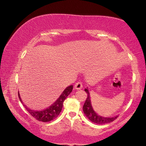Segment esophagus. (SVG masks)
Instances as JSON below:
<instances>
[{
	"label": "esophagus",
	"instance_id": "obj_1",
	"mask_svg": "<svg viewBox=\"0 0 146 146\" xmlns=\"http://www.w3.org/2000/svg\"><path fill=\"white\" fill-rule=\"evenodd\" d=\"M83 85L81 82H78L77 83H76V84L75 85V88L76 90H80L82 88Z\"/></svg>",
	"mask_w": 146,
	"mask_h": 146
}]
</instances>
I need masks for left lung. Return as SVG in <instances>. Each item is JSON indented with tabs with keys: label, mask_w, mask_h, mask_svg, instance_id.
<instances>
[{
	"label": "left lung",
	"mask_w": 146,
	"mask_h": 146,
	"mask_svg": "<svg viewBox=\"0 0 146 146\" xmlns=\"http://www.w3.org/2000/svg\"><path fill=\"white\" fill-rule=\"evenodd\" d=\"M85 92L87 94V97L86 100L83 107V110L86 117L95 123L97 124H104V123H108L113 122L114 120H115L118 116H115L113 117H104L98 115L95 113V111L94 110L91 104L90 97V94L87 88L85 89Z\"/></svg>",
	"instance_id": "left-lung-1"
}]
</instances>
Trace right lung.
I'll use <instances>...</instances> for the list:
<instances>
[{"mask_svg": "<svg viewBox=\"0 0 146 146\" xmlns=\"http://www.w3.org/2000/svg\"><path fill=\"white\" fill-rule=\"evenodd\" d=\"M73 90V85H70L68 86L65 88L63 92L62 93L61 95L60 96L57 100L54 103L51 105L50 107L46 108L41 111H35L33 110L30 108H28L26 107L25 105H23L25 107L27 111L31 115L35 118L36 120L39 121H41L43 122H49L56 119L60 113L61 111L62 110V107H63V104L64 100L66 99V98L68 97L70 93L72 92ZM18 96L19 98L20 101L23 104V102H22V100L21 99V97L19 95V93L18 92Z\"/></svg>", "mask_w": 146, "mask_h": 146, "instance_id": "add662e5", "label": "right lung"}]
</instances>
